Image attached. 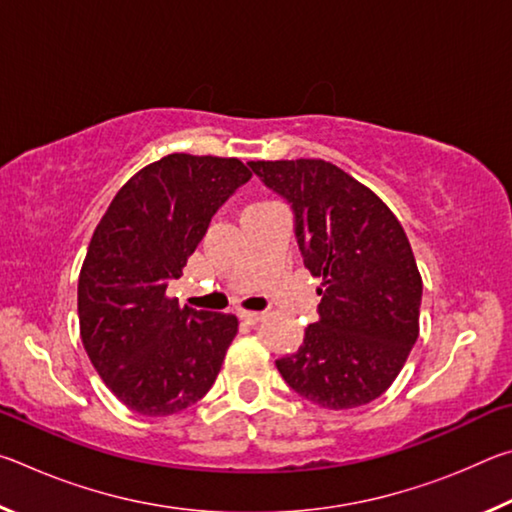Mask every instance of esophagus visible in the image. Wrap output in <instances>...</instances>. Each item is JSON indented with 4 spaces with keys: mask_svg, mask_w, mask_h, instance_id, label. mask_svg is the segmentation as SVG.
I'll use <instances>...</instances> for the list:
<instances>
[{
    "mask_svg": "<svg viewBox=\"0 0 512 512\" xmlns=\"http://www.w3.org/2000/svg\"><path fill=\"white\" fill-rule=\"evenodd\" d=\"M239 316L244 318V320H248V323H259V320H262L266 314H264V311H248V309H244Z\"/></svg>",
    "mask_w": 512,
    "mask_h": 512,
    "instance_id": "obj_1",
    "label": "esophagus"
}]
</instances>
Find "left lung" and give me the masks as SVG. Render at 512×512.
I'll use <instances>...</instances> for the list:
<instances>
[{"label": "left lung", "mask_w": 512, "mask_h": 512, "mask_svg": "<svg viewBox=\"0 0 512 512\" xmlns=\"http://www.w3.org/2000/svg\"><path fill=\"white\" fill-rule=\"evenodd\" d=\"M291 205L311 275L323 277L318 323L275 361L323 409H354L386 391L418 341L422 277L406 232L377 194L325 160L248 162Z\"/></svg>", "instance_id": "1"}]
</instances>
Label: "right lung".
Masks as SVG:
<instances>
[{
  "label": "right lung",
  "instance_id": "right-lung-1",
  "mask_svg": "<svg viewBox=\"0 0 512 512\" xmlns=\"http://www.w3.org/2000/svg\"><path fill=\"white\" fill-rule=\"evenodd\" d=\"M237 158L171 153L137 171L94 230L79 277L85 352L119 402L142 415L196 404L219 375L239 320L180 307L183 275L216 210L248 183Z\"/></svg>",
  "mask_w": 512,
  "mask_h": 512
}]
</instances>
